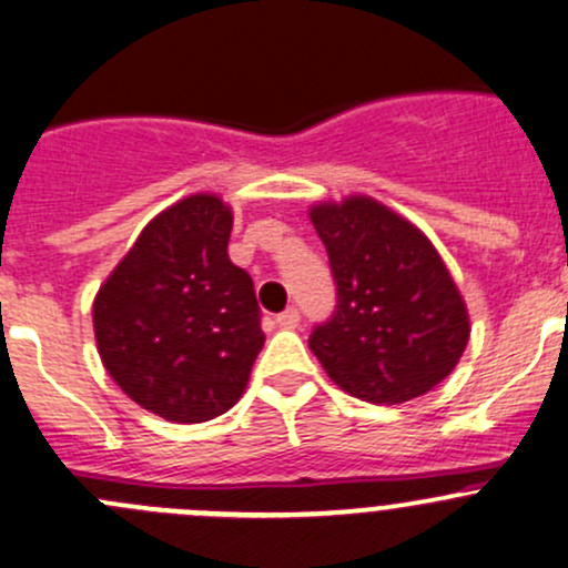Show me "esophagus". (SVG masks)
I'll return each instance as SVG.
<instances>
[{"label":"esophagus","instance_id":"1","mask_svg":"<svg viewBox=\"0 0 568 568\" xmlns=\"http://www.w3.org/2000/svg\"><path fill=\"white\" fill-rule=\"evenodd\" d=\"M300 321H302L300 311H296V307H288V311H283L277 316V326H283V329H294V326H300Z\"/></svg>","mask_w":568,"mask_h":568}]
</instances>
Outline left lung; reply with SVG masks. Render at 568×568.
I'll list each match as a JSON object with an SVG mask.
<instances>
[{
  "mask_svg": "<svg viewBox=\"0 0 568 568\" xmlns=\"http://www.w3.org/2000/svg\"><path fill=\"white\" fill-rule=\"evenodd\" d=\"M329 255L335 311L311 348L341 390L390 406L417 398L459 363L467 307L426 236L371 197L311 211Z\"/></svg>",
  "mask_w": 568,
  "mask_h": 568,
  "instance_id": "8db88e82",
  "label": "left lung"
}]
</instances>
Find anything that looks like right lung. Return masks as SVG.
Wrapping results in <instances>:
<instances>
[{
    "instance_id": "right-lung-1",
    "label": "right lung",
    "mask_w": 568,
    "mask_h": 568,
    "mask_svg": "<svg viewBox=\"0 0 568 568\" xmlns=\"http://www.w3.org/2000/svg\"><path fill=\"white\" fill-rule=\"evenodd\" d=\"M231 227L214 194L181 200L148 222L93 302L109 376L164 420L225 415L263 348L252 277L227 257Z\"/></svg>"
}]
</instances>
